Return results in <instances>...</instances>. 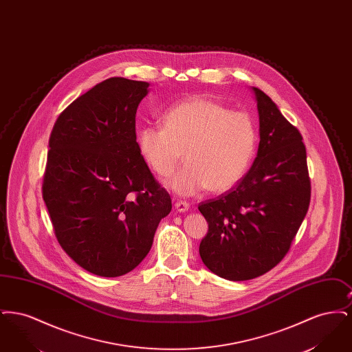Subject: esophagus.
I'll list each match as a JSON object with an SVG mask.
<instances>
[{"label":"esophagus","mask_w":352,"mask_h":352,"mask_svg":"<svg viewBox=\"0 0 352 352\" xmlns=\"http://www.w3.org/2000/svg\"><path fill=\"white\" fill-rule=\"evenodd\" d=\"M174 206H175V210H177L178 212H186V211L188 210V207H190V206H188V203L184 201H175V204H174Z\"/></svg>","instance_id":"obj_1"}]
</instances>
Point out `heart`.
I'll return each mask as SVG.
<instances>
[{
  "label": "heart",
  "mask_w": 352,
  "mask_h": 352,
  "mask_svg": "<svg viewBox=\"0 0 352 352\" xmlns=\"http://www.w3.org/2000/svg\"><path fill=\"white\" fill-rule=\"evenodd\" d=\"M162 126L145 125L137 145L146 165L158 177H168L184 158L187 165L168 186L179 195L204 188L214 194L230 191L251 166L257 131L251 116L231 111L206 96H192L170 107Z\"/></svg>",
  "instance_id": "obj_1"
}]
</instances>
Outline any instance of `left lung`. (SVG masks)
Listing matches in <instances>:
<instances>
[{
	"instance_id": "1",
	"label": "left lung",
	"mask_w": 352,
	"mask_h": 352,
	"mask_svg": "<svg viewBox=\"0 0 352 352\" xmlns=\"http://www.w3.org/2000/svg\"><path fill=\"white\" fill-rule=\"evenodd\" d=\"M252 91L260 121L257 157L234 188L198 206L208 223L201 261L230 281L263 276L284 258L311 194L301 133L268 95Z\"/></svg>"
}]
</instances>
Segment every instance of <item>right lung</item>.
Segmentation results:
<instances>
[{
	"mask_svg": "<svg viewBox=\"0 0 352 352\" xmlns=\"http://www.w3.org/2000/svg\"><path fill=\"white\" fill-rule=\"evenodd\" d=\"M148 92L146 82L109 78L72 101L51 132L42 194L55 236L101 277L133 270L171 211L135 141V112Z\"/></svg>",
	"mask_w": 352,
	"mask_h": 352,
	"instance_id": "obj_1",
	"label": "right lung"
}]
</instances>
